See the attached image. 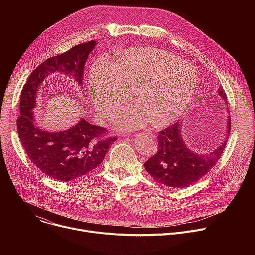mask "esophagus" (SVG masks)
Here are the masks:
<instances>
[{
  "mask_svg": "<svg viewBox=\"0 0 255 255\" xmlns=\"http://www.w3.org/2000/svg\"><path fill=\"white\" fill-rule=\"evenodd\" d=\"M134 136H136V137H137V136H140V134H135Z\"/></svg>",
  "mask_w": 255,
  "mask_h": 255,
  "instance_id": "obj_1",
  "label": "esophagus"
}]
</instances>
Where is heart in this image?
Listing matches in <instances>:
<instances>
[{
  "label": "heart",
  "instance_id": "heart-1",
  "mask_svg": "<svg viewBox=\"0 0 255 255\" xmlns=\"http://www.w3.org/2000/svg\"><path fill=\"white\" fill-rule=\"evenodd\" d=\"M91 97L104 116H111L135 90L139 104L124 107L117 120L123 130H134L151 121L164 126L177 120L193 101L198 87L196 69L169 52L131 48L109 65L97 60L90 71Z\"/></svg>",
  "mask_w": 255,
  "mask_h": 255
}]
</instances>
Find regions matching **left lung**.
I'll use <instances>...</instances> for the list:
<instances>
[{
    "mask_svg": "<svg viewBox=\"0 0 255 255\" xmlns=\"http://www.w3.org/2000/svg\"><path fill=\"white\" fill-rule=\"evenodd\" d=\"M218 93L227 104V97L222 87ZM225 140L216 149L206 154L192 151L181 136V122L161 130L157 136V152L144 163L146 171L160 184L173 188H186L204 176L220 159L227 144L231 130V119L228 116Z\"/></svg>",
    "mask_w": 255,
    "mask_h": 255,
    "instance_id": "8db88e82",
    "label": "left lung"
}]
</instances>
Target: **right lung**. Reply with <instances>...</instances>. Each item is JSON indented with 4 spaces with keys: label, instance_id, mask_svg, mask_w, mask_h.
<instances>
[{
    "label": "right lung",
    "instance_id": "add662e5",
    "mask_svg": "<svg viewBox=\"0 0 255 255\" xmlns=\"http://www.w3.org/2000/svg\"><path fill=\"white\" fill-rule=\"evenodd\" d=\"M96 44L91 40L46 59L32 71L21 92L17 131L22 146L36 167L56 180L68 183L95 169L117 139L85 119L67 130L48 132L37 125L32 112L41 83L52 72L70 76L82 86L86 61Z\"/></svg>",
    "mask_w": 255,
    "mask_h": 255
}]
</instances>
